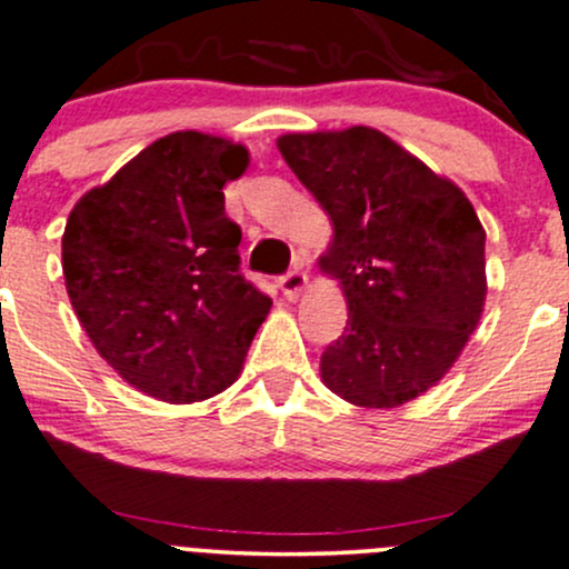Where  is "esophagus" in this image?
<instances>
[{"instance_id":"obj_1","label":"esophagus","mask_w":569,"mask_h":569,"mask_svg":"<svg viewBox=\"0 0 569 569\" xmlns=\"http://www.w3.org/2000/svg\"><path fill=\"white\" fill-rule=\"evenodd\" d=\"M307 284H309V277L303 271H290L287 277L279 279V287H282L287 301H296V298L307 290Z\"/></svg>"}]
</instances>
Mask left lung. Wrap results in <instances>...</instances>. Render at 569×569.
Here are the masks:
<instances>
[{"label":"left lung","instance_id":"1","mask_svg":"<svg viewBox=\"0 0 569 569\" xmlns=\"http://www.w3.org/2000/svg\"><path fill=\"white\" fill-rule=\"evenodd\" d=\"M277 148L331 219L318 266L348 301L320 380L350 406H406L452 370L482 318V221L452 180L378 128L282 133Z\"/></svg>","mask_w":569,"mask_h":569}]
</instances>
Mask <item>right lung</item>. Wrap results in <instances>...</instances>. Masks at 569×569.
I'll return each mask as SVG.
<instances>
[{
  "instance_id": "1",
  "label": "right lung",
  "mask_w": 569,
  "mask_h": 569,
  "mask_svg": "<svg viewBox=\"0 0 569 569\" xmlns=\"http://www.w3.org/2000/svg\"><path fill=\"white\" fill-rule=\"evenodd\" d=\"M249 167L227 137L174 131L73 204L62 273L101 359L133 389L189 406L238 380L271 312L238 273L241 227L224 183Z\"/></svg>"
}]
</instances>
